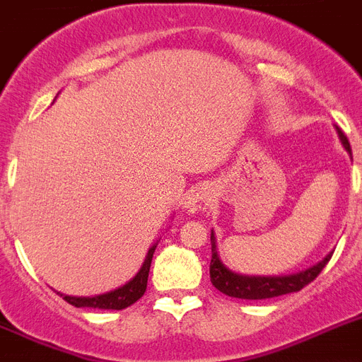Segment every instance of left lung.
<instances>
[{
	"instance_id": "left-lung-1",
	"label": "left lung",
	"mask_w": 362,
	"mask_h": 362,
	"mask_svg": "<svg viewBox=\"0 0 362 362\" xmlns=\"http://www.w3.org/2000/svg\"><path fill=\"white\" fill-rule=\"evenodd\" d=\"M339 137H341L344 148L351 153V146L348 137L344 135L341 128H337ZM212 243V258H211V282L216 289L234 298H245V300H264V298H274V296L287 295V293L300 291L315 278L319 276L320 271L326 267L332 255L326 256L320 264L313 265L310 269L302 271V273L289 274V276H243L228 271L221 260H219L218 252H216V240L214 234H211Z\"/></svg>"
}]
</instances>
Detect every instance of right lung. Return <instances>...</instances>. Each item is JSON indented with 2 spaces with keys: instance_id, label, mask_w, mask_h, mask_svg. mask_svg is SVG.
I'll use <instances>...</instances> for the list:
<instances>
[{
  "instance_id": "add662e5",
  "label": "right lung",
  "mask_w": 362,
  "mask_h": 362,
  "mask_svg": "<svg viewBox=\"0 0 362 362\" xmlns=\"http://www.w3.org/2000/svg\"><path fill=\"white\" fill-rule=\"evenodd\" d=\"M156 252V245L148 251L146 260L143 264V269L139 271L137 276L134 280H129L126 286L119 287L115 291L106 293V295L98 296H67L62 295V298L69 302L75 308H97V310H124L128 305L135 304V302L144 295L148 286V273H150L151 258Z\"/></svg>"
}]
</instances>
